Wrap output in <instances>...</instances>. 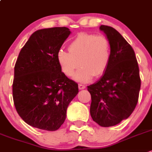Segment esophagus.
Here are the masks:
<instances>
[{
  "label": "esophagus",
  "instance_id": "1",
  "mask_svg": "<svg viewBox=\"0 0 152 152\" xmlns=\"http://www.w3.org/2000/svg\"><path fill=\"white\" fill-rule=\"evenodd\" d=\"M78 87L80 90H83V89L86 88V86L84 84H82V83H79L78 84Z\"/></svg>",
  "mask_w": 152,
  "mask_h": 152
}]
</instances>
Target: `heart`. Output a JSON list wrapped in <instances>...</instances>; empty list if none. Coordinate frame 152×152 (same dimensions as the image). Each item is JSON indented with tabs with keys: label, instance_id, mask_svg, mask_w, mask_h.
<instances>
[{
	"label": "heart",
	"instance_id": "b5f03b06",
	"mask_svg": "<svg viewBox=\"0 0 152 152\" xmlns=\"http://www.w3.org/2000/svg\"><path fill=\"white\" fill-rule=\"evenodd\" d=\"M69 52L59 50L57 53L58 64L63 74L71 77L75 75L77 81L86 83L94 77L102 75L111 61V45L105 35L80 33L69 44Z\"/></svg>",
	"mask_w": 152,
	"mask_h": 152
}]
</instances>
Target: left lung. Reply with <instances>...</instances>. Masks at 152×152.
<instances>
[{
    "label": "left lung",
    "mask_w": 152,
    "mask_h": 152,
    "mask_svg": "<svg viewBox=\"0 0 152 152\" xmlns=\"http://www.w3.org/2000/svg\"><path fill=\"white\" fill-rule=\"evenodd\" d=\"M111 45V61L97 82L87 86L91 95L90 115L99 126L121 123L134 111L140 94L141 79L134 50L114 28L101 26Z\"/></svg>",
    "instance_id": "1"
}]
</instances>
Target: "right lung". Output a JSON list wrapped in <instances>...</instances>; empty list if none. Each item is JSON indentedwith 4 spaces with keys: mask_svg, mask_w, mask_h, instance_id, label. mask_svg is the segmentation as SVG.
Wrapping results in <instances>:
<instances>
[{
    "mask_svg": "<svg viewBox=\"0 0 152 152\" xmlns=\"http://www.w3.org/2000/svg\"><path fill=\"white\" fill-rule=\"evenodd\" d=\"M71 34L66 27L36 31L19 52L12 98L17 113L33 127L55 131L65 121L78 85L62 72L56 56Z\"/></svg>",
    "mask_w": 152,
    "mask_h": 152,
    "instance_id": "obj_1",
    "label": "right lung"
}]
</instances>
